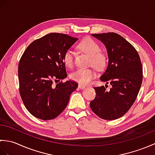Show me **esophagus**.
Returning <instances> with one entry per match:
<instances>
[{
  "mask_svg": "<svg viewBox=\"0 0 155 155\" xmlns=\"http://www.w3.org/2000/svg\"><path fill=\"white\" fill-rule=\"evenodd\" d=\"M78 87L79 88H81V89H83V88H84L85 87H86V86H84V85H83V84H78Z\"/></svg>",
  "mask_w": 155,
  "mask_h": 155,
  "instance_id": "1",
  "label": "esophagus"
}]
</instances>
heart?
<instances>
[{
    "instance_id": "b5f03b06",
    "label": "heart",
    "mask_w": 155,
    "mask_h": 155,
    "mask_svg": "<svg viewBox=\"0 0 155 155\" xmlns=\"http://www.w3.org/2000/svg\"><path fill=\"white\" fill-rule=\"evenodd\" d=\"M82 51L91 57L90 64L97 70H102L107 64L106 56L101 52L100 46L92 38H87L78 45ZM63 62L68 67H72L74 63V52L71 49L66 51L63 55ZM96 76V72L93 68H80L71 74L72 80L81 84L90 83Z\"/></svg>"
}]
</instances>
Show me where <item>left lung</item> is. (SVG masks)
I'll use <instances>...</instances> for the list:
<instances>
[{
    "instance_id": "obj_1",
    "label": "left lung",
    "mask_w": 155,
    "mask_h": 155,
    "mask_svg": "<svg viewBox=\"0 0 155 155\" xmlns=\"http://www.w3.org/2000/svg\"><path fill=\"white\" fill-rule=\"evenodd\" d=\"M107 48L108 62L101 81L111 84L94 87L96 96L90 106L98 117L104 120L121 117L135 101L143 81V68L136 49L114 32L93 34Z\"/></svg>"
}]
</instances>
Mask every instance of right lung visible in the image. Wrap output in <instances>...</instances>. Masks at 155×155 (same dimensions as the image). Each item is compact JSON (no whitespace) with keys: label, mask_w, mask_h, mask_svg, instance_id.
Segmentation results:
<instances>
[{"label":"right lung","mask_w":155,"mask_h":155,"mask_svg":"<svg viewBox=\"0 0 155 155\" xmlns=\"http://www.w3.org/2000/svg\"><path fill=\"white\" fill-rule=\"evenodd\" d=\"M78 38L50 33L28 45L19 61V91L25 107L39 119L58 117L68 103L78 84L72 81L53 85L52 81L67 77L63 55Z\"/></svg>","instance_id":"right-lung-1"}]
</instances>
